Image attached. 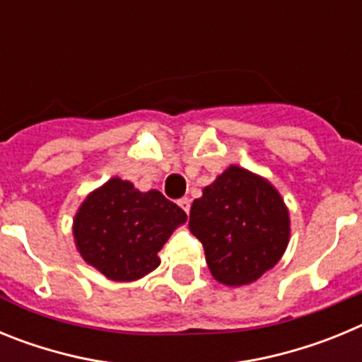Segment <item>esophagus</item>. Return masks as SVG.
<instances>
[{
  "label": "esophagus",
  "instance_id": "obj_1",
  "mask_svg": "<svg viewBox=\"0 0 362 362\" xmlns=\"http://www.w3.org/2000/svg\"><path fill=\"white\" fill-rule=\"evenodd\" d=\"M179 206L185 210V212H190V199L188 197H183V199H179Z\"/></svg>",
  "mask_w": 362,
  "mask_h": 362
}]
</instances>
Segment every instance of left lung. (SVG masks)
I'll return each instance as SVG.
<instances>
[{
  "mask_svg": "<svg viewBox=\"0 0 362 362\" xmlns=\"http://www.w3.org/2000/svg\"><path fill=\"white\" fill-rule=\"evenodd\" d=\"M188 228L203 245L214 279L245 286L281 261L290 241V212L267 177L230 165L194 199Z\"/></svg>",
  "mask_w": 362,
  "mask_h": 362,
  "instance_id": "8db88e82",
  "label": "left lung"
}]
</instances>
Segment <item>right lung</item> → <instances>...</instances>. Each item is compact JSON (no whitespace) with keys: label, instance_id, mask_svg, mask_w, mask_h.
<instances>
[{"label":"right lung","instance_id":"right-lung-1","mask_svg":"<svg viewBox=\"0 0 362 362\" xmlns=\"http://www.w3.org/2000/svg\"><path fill=\"white\" fill-rule=\"evenodd\" d=\"M187 214L159 190L141 192L110 177L92 190L74 216L79 255L110 281H137L159 267V250Z\"/></svg>","mask_w":362,"mask_h":362}]
</instances>
